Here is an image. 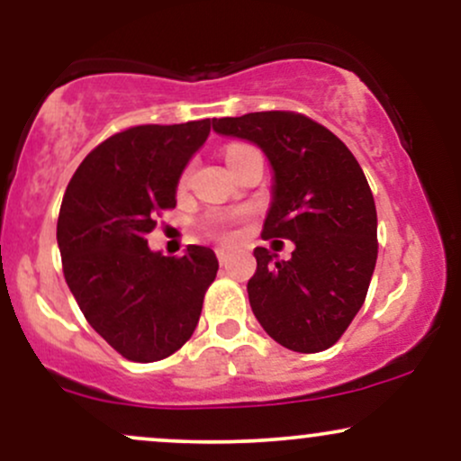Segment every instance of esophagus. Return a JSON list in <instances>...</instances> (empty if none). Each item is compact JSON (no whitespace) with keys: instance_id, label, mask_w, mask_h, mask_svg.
<instances>
[{"instance_id":"esophagus-1","label":"esophagus","mask_w":461,"mask_h":461,"mask_svg":"<svg viewBox=\"0 0 461 461\" xmlns=\"http://www.w3.org/2000/svg\"><path fill=\"white\" fill-rule=\"evenodd\" d=\"M216 258H219V262H221V264H227V258H230V251H227L225 247L216 249Z\"/></svg>"}]
</instances>
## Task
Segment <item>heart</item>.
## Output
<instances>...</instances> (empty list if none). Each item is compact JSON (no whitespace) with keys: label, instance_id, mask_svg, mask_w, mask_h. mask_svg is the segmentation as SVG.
<instances>
[{"label":"heart","instance_id":"heart-1","mask_svg":"<svg viewBox=\"0 0 461 461\" xmlns=\"http://www.w3.org/2000/svg\"><path fill=\"white\" fill-rule=\"evenodd\" d=\"M247 145H231V147H227V151H225V158H230V156H234L236 151H240V149H245Z\"/></svg>","mask_w":461,"mask_h":461}]
</instances>
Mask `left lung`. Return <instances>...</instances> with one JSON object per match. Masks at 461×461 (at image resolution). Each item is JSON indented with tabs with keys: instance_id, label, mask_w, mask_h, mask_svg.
Returning <instances> with one entry per match:
<instances>
[{
	"instance_id": "1",
	"label": "left lung",
	"mask_w": 461,
	"mask_h": 461,
	"mask_svg": "<svg viewBox=\"0 0 461 461\" xmlns=\"http://www.w3.org/2000/svg\"><path fill=\"white\" fill-rule=\"evenodd\" d=\"M212 128L264 151L273 193L262 236L294 242L290 260L253 249V314L290 351H325L356 319L377 262V210L362 167L338 136L297 113L225 116Z\"/></svg>"
}]
</instances>
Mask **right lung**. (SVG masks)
Here are the masks:
<instances>
[{
    "label": "right lung",
    "mask_w": 461,
    "mask_h": 461,
    "mask_svg": "<svg viewBox=\"0 0 461 461\" xmlns=\"http://www.w3.org/2000/svg\"><path fill=\"white\" fill-rule=\"evenodd\" d=\"M212 121L139 125L84 158L58 216L62 271L88 325L131 362L168 357L193 336L219 260L190 245L182 258L147 245L160 210Z\"/></svg>",
    "instance_id": "add662e5"
}]
</instances>
